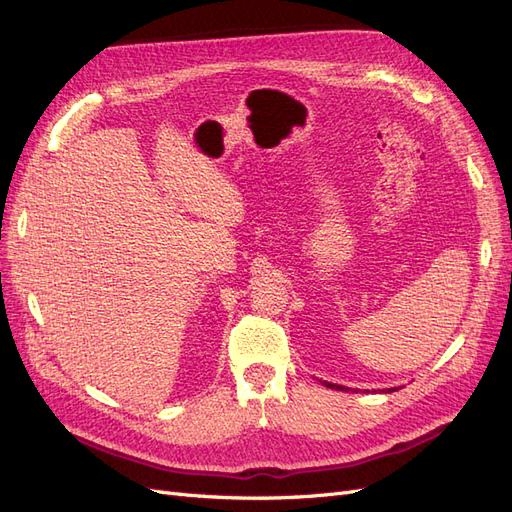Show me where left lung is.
Segmentation results:
<instances>
[{
  "label": "left lung",
  "instance_id": "left-lung-1",
  "mask_svg": "<svg viewBox=\"0 0 512 512\" xmlns=\"http://www.w3.org/2000/svg\"><path fill=\"white\" fill-rule=\"evenodd\" d=\"M324 386H329V389H335V391H344V386H337V384H331V382H322ZM393 391V389H391Z\"/></svg>",
  "mask_w": 512,
  "mask_h": 512
}]
</instances>
